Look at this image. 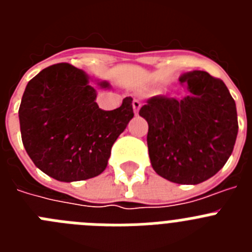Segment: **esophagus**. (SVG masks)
Segmentation results:
<instances>
[{
    "mask_svg": "<svg viewBox=\"0 0 252 252\" xmlns=\"http://www.w3.org/2000/svg\"><path fill=\"white\" fill-rule=\"evenodd\" d=\"M140 107H141V103H140L137 99H133V101H132V108H133V113H135L136 116L139 115Z\"/></svg>",
    "mask_w": 252,
    "mask_h": 252,
    "instance_id": "34e87169",
    "label": "esophagus"
}]
</instances>
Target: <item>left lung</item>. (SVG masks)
<instances>
[{
	"instance_id": "1",
	"label": "left lung",
	"mask_w": 252,
	"mask_h": 252,
	"mask_svg": "<svg viewBox=\"0 0 252 252\" xmlns=\"http://www.w3.org/2000/svg\"><path fill=\"white\" fill-rule=\"evenodd\" d=\"M189 94L157 95L140 110L148 121V148L157 174L177 184H199L221 170L239 132L237 111L226 84L203 70L180 75Z\"/></svg>"
}]
</instances>
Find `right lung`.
<instances>
[{
  "label": "right lung",
  "instance_id": "obj_1",
  "mask_svg": "<svg viewBox=\"0 0 252 252\" xmlns=\"http://www.w3.org/2000/svg\"><path fill=\"white\" fill-rule=\"evenodd\" d=\"M99 88H111L97 81ZM84 70L68 63L43 69L28 83L19 110L22 144L35 165L59 182L97 177L111 149L133 117L132 98L101 110Z\"/></svg>",
  "mask_w": 252,
  "mask_h": 252
}]
</instances>
